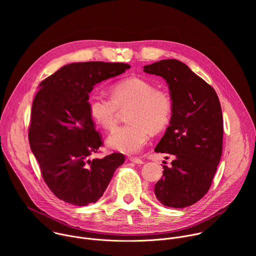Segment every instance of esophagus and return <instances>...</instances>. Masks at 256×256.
<instances>
[{"mask_svg": "<svg viewBox=\"0 0 256 256\" xmlns=\"http://www.w3.org/2000/svg\"><path fill=\"white\" fill-rule=\"evenodd\" d=\"M130 161L132 162V163H134V164H140V165L144 164V161H142V159L136 158V157H130Z\"/></svg>", "mask_w": 256, "mask_h": 256, "instance_id": "obj_1", "label": "esophagus"}]
</instances>
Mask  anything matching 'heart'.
<instances>
[{
	"label": "heart",
	"mask_w": 256,
	"mask_h": 256,
	"mask_svg": "<svg viewBox=\"0 0 256 256\" xmlns=\"http://www.w3.org/2000/svg\"><path fill=\"white\" fill-rule=\"evenodd\" d=\"M110 98L93 94L89 97V112L104 130H112L118 124V109L128 108V124L114 130L107 138L109 148L124 154L138 153L149 140L150 130L164 128L172 114L170 95L156 89L151 82L130 77L116 82L110 88Z\"/></svg>",
	"instance_id": "b5f03b06"
}]
</instances>
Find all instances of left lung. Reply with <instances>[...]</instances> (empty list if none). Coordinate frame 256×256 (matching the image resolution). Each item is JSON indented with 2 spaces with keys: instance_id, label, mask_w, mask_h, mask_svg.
Segmentation results:
<instances>
[{
  "instance_id": "obj_1",
  "label": "left lung",
  "mask_w": 256,
  "mask_h": 256,
  "mask_svg": "<svg viewBox=\"0 0 256 256\" xmlns=\"http://www.w3.org/2000/svg\"><path fill=\"white\" fill-rule=\"evenodd\" d=\"M144 72L166 81L173 105L170 126L155 152L174 160L170 167L163 165L155 196L166 206H190L210 190L222 156L220 101L214 88L180 60H162L144 66Z\"/></svg>"
}]
</instances>
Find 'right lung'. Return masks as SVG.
<instances>
[{
    "mask_svg": "<svg viewBox=\"0 0 256 256\" xmlns=\"http://www.w3.org/2000/svg\"><path fill=\"white\" fill-rule=\"evenodd\" d=\"M130 68L124 62H72L40 84L28 138L44 180L60 200L80 206L96 202L124 164L122 153L89 159L103 142L95 130L88 100L96 84Z\"/></svg>",
    "mask_w": 256,
    "mask_h": 256,
    "instance_id": "right-lung-1",
    "label": "right lung"
}]
</instances>
